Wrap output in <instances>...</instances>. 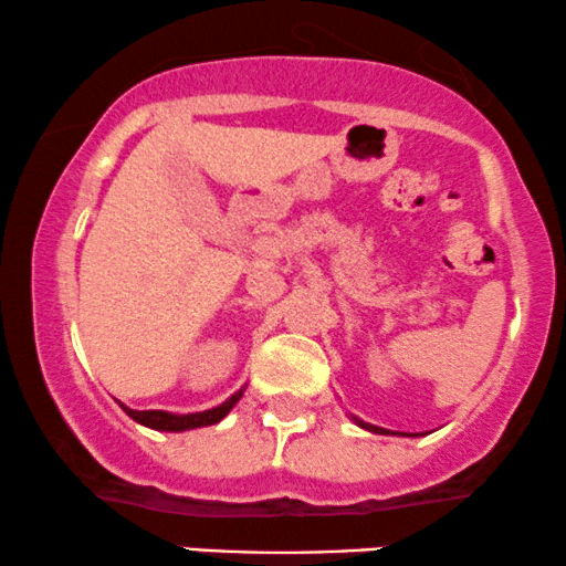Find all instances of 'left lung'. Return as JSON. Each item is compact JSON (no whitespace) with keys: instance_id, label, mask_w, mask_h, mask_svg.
<instances>
[{"instance_id":"8db88e82","label":"left lung","mask_w":566,"mask_h":566,"mask_svg":"<svg viewBox=\"0 0 566 566\" xmlns=\"http://www.w3.org/2000/svg\"><path fill=\"white\" fill-rule=\"evenodd\" d=\"M353 420H355V423H357V426H360V428H366V431H370V433H389V431H386V428H378V426L363 423V420H357V418H353Z\"/></svg>"}]
</instances>
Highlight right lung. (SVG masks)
<instances>
[{"mask_svg": "<svg viewBox=\"0 0 566 566\" xmlns=\"http://www.w3.org/2000/svg\"><path fill=\"white\" fill-rule=\"evenodd\" d=\"M240 397H242V389L234 391V395L227 399V402H221L219 407H211V410H203V412H190V415H175V412H164V410H130V407H125L123 402L119 405H123V410L130 415L135 423L154 428V431H175L177 433V431H190V428H203V426L219 423V420L240 402Z\"/></svg>", "mask_w": 566, "mask_h": 566, "instance_id": "right-lung-1", "label": "right lung"}]
</instances>
